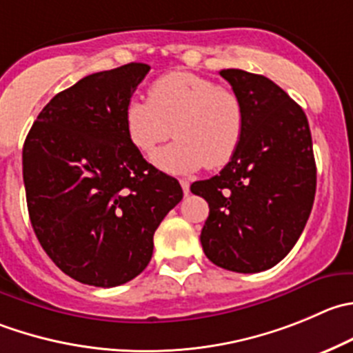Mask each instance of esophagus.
<instances>
[{
  "mask_svg": "<svg viewBox=\"0 0 353 353\" xmlns=\"http://www.w3.org/2000/svg\"><path fill=\"white\" fill-rule=\"evenodd\" d=\"M181 186H183L184 196H188V194H190V181H186V179H181Z\"/></svg>",
  "mask_w": 353,
  "mask_h": 353,
  "instance_id": "esophagus-1",
  "label": "esophagus"
}]
</instances>
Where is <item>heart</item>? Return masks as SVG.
I'll return each instance as SVG.
<instances>
[{
  "label": "heart",
  "mask_w": 353,
  "mask_h": 353,
  "mask_svg": "<svg viewBox=\"0 0 353 353\" xmlns=\"http://www.w3.org/2000/svg\"><path fill=\"white\" fill-rule=\"evenodd\" d=\"M176 141L153 155L157 169L191 174L219 169L234 157L245 132V112L232 91L193 72L174 70L150 85L148 100L131 98L124 129L131 145L150 157L170 136Z\"/></svg>",
  "instance_id": "1"
}]
</instances>
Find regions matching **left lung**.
Returning <instances> with one entry per match:
<instances>
[{
  "mask_svg": "<svg viewBox=\"0 0 353 353\" xmlns=\"http://www.w3.org/2000/svg\"><path fill=\"white\" fill-rule=\"evenodd\" d=\"M245 112L241 145L219 176L191 184L208 217L200 241L210 262L243 274L281 262L307 224L316 196L309 121L278 84L225 68Z\"/></svg>",
  "mask_w": 353,
  "mask_h": 353,
  "instance_id": "obj_1",
  "label": "left lung"
}]
</instances>
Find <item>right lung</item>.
<instances>
[{
	"mask_svg": "<svg viewBox=\"0 0 353 353\" xmlns=\"http://www.w3.org/2000/svg\"><path fill=\"white\" fill-rule=\"evenodd\" d=\"M150 72L128 63L85 75L51 98L23 143L30 224L58 268L114 288L141 274L153 234L183 200L177 179L131 145L124 108Z\"/></svg>",
	"mask_w": 353,
	"mask_h": 353,
	"instance_id": "add662e5",
	"label": "right lung"
}]
</instances>
